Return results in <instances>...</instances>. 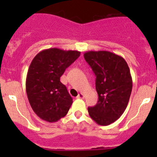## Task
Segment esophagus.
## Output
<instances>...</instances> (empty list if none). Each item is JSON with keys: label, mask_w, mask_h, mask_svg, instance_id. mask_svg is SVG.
Here are the masks:
<instances>
[{"label": "esophagus", "mask_w": 157, "mask_h": 157, "mask_svg": "<svg viewBox=\"0 0 157 157\" xmlns=\"http://www.w3.org/2000/svg\"><path fill=\"white\" fill-rule=\"evenodd\" d=\"M77 98H78V99H83V98H84V95L82 93H79L78 96H77Z\"/></svg>", "instance_id": "1"}]
</instances>
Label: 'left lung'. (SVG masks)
<instances>
[{"label": "left lung", "instance_id": "left-lung-1", "mask_svg": "<svg viewBox=\"0 0 157 157\" xmlns=\"http://www.w3.org/2000/svg\"><path fill=\"white\" fill-rule=\"evenodd\" d=\"M83 56L96 77L99 96L96 105L88 107L89 115L99 125H109L127 108L132 90L130 69L122 57L107 51H90Z\"/></svg>", "mask_w": 157, "mask_h": 157}]
</instances>
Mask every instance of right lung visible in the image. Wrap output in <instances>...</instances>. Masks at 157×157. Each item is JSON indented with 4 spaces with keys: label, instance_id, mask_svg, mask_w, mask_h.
<instances>
[{
    "label": "right lung",
    "instance_id": "1",
    "mask_svg": "<svg viewBox=\"0 0 157 157\" xmlns=\"http://www.w3.org/2000/svg\"><path fill=\"white\" fill-rule=\"evenodd\" d=\"M80 55L78 51L53 48L42 51L33 59L26 90L32 109L41 119L56 122L68 112L73 99L60 77Z\"/></svg>",
    "mask_w": 157,
    "mask_h": 157
}]
</instances>
